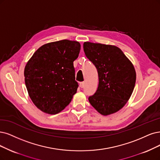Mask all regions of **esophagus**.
<instances>
[{
	"mask_svg": "<svg viewBox=\"0 0 160 160\" xmlns=\"http://www.w3.org/2000/svg\"><path fill=\"white\" fill-rule=\"evenodd\" d=\"M84 85H85L84 82H80V86L82 88H83L84 87Z\"/></svg>",
	"mask_w": 160,
	"mask_h": 160,
	"instance_id": "obj_1",
	"label": "esophagus"
}]
</instances>
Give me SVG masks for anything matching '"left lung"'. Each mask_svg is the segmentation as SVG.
<instances>
[{
	"mask_svg": "<svg viewBox=\"0 0 160 160\" xmlns=\"http://www.w3.org/2000/svg\"><path fill=\"white\" fill-rule=\"evenodd\" d=\"M83 47L86 56L96 67L99 77L98 90L88 100L100 114L115 113L132 95L137 78L133 64L115 45L84 42Z\"/></svg>",
	"mask_w": 160,
	"mask_h": 160,
	"instance_id": "left-lung-1",
	"label": "left lung"
}]
</instances>
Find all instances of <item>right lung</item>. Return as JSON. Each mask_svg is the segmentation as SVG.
Listing matches in <instances>:
<instances>
[{"mask_svg":"<svg viewBox=\"0 0 160 160\" xmlns=\"http://www.w3.org/2000/svg\"><path fill=\"white\" fill-rule=\"evenodd\" d=\"M78 41L46 43L35 51L24 68L29 98L45 113L55 115L70 103L77 92L73 62L80 51Z\"/></svg>","mask_w":160,"mask_h":160,"instance_id":"1","label":"right lung"}]
</instances>
